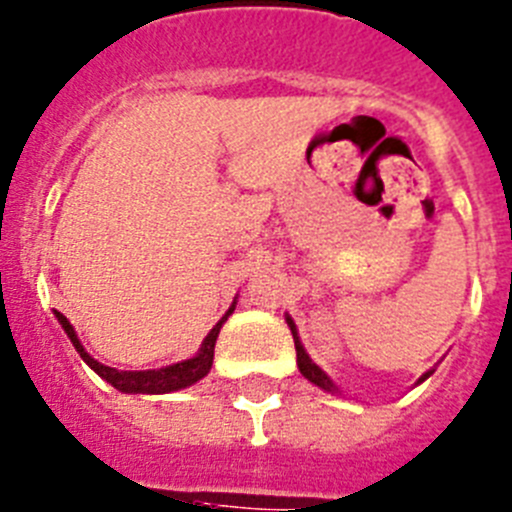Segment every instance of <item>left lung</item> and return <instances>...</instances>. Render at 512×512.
I'll list each match as a JSON object with an SVG mask.
<instances>
[{
    "label": "left lung",
    "instance_id": "obj_1",
    "mask_svg": "<svg viewBox=\"0 0 512 512\" xmlns=\"http://www.w3.org/2000/svg\"><path fill=\"white\" fill-rule=\"evenodd\" d=\"M287 322H289V327H292L294 348H297V365H299V370H302L304 378H307V381H312L314 386L325 388V391H335V383H332L330 378H327V375L322 373V370L317 368V365H314L312 360H309V355L304 353V348H302V342H299V337H297V327H294L292 317H287ZM424 378H429V373H426ZM424 378H421V381H424Z\"/></svg>",
    "mask_w": 512,
    "mask_h": 512
}]
</instances>
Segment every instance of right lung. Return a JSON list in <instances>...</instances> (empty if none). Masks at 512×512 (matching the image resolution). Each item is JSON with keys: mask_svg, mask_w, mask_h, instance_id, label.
<instances>
[{"mask_svg": "<svg viewBox=\"0 0 512 512\" xmlns=\"http://www.w3.org/2000/svg\"><path fill=\"white\" fill-rule=\"evenodd\" d=\"M233 307H236V302H233ZM233 307L228 309L223 320H220L218 325H215L213 330L208 332V337H205V342H203V348H200V353L195 355V358L185 360V363H175V365H170V368L139 370V373H131V370L126 373V370L109 368V365H101L98 360H93L91 355L83 350V345H81V340H78V335H75L73 325H70V322L65 320L60 312H55V317H58V322L63 325V330L68 332L70 342H73L75 350L81 353V358L86 360V363L91 365V368L96 370L98 375H101L103 381H109L111 386L116 388V391H124V393H170V391H180V388L192 386V383H198L200 378H205V375H208L210 365H213L215 340H218L220 327H223V322L228 320V314L233 312Z\"/></svg>", "mask_w": 512, "mask_h": 512, "instance_id": "1", "label": "right lung"}]
</instances>
